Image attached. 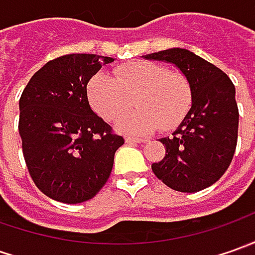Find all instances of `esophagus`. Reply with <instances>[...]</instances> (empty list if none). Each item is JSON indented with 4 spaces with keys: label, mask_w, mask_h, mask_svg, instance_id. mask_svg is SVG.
Segmentation results:
<instances>
[{
    "label": "esophagus",
    "mask_w": 255,
    "mask_h": 255,
    "mask_svg": "<svg viewBox=\"0 0 255 255\" xmlns=\"http://www.w3.org/2000/svg\"><path fill=\"white\" fill-rule=\"evenodd\" d=\"M125 142L129 143V144H134V143H142L143 139H136V137H125Z\"/></svg>",
    "instance_id": "obj_1"
}]
</instances>
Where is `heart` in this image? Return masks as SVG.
<instances>
[{
	"label": "heart",
	"mask_w": 255,
	"mask_h": 255,
	"mask_svg": "<svg viewBox=\"0 0 255 255\" xmlns=\"http://www.w3.org/2000/svg\"><path fill=\"white\" fill-rule=\"evenodd\" d=\"M91 106L106 122H115L133 103L136 111L118 123L128 134H147L159 126L170 130L187 116L193 102L189 78L166 66L137 61L116 69L115 76L96 74L88 82Z\"/></svg>",
	"instance_id": "1"
}]
</instances>
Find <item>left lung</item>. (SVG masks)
I'll return each instance as SVG.
<instances>
[{
  "mask_svg": "<svg viewBox=\"0 0 255 255\" xmlns=\"http://www.w3.org/2000/svg\"><path fill=\"white\" fill-rule=\"evenodd\" d=\"M143 58L174 65L189 78L193 89L187 116L170 137L160 139L166 154L159 163H153V173L173 190H203L224 174L236 152V88L221 69L189 49L170 48Z\"/></svg>",
  "mask_w": 255,
  "mask_h": 255,
  "instance_id": "obj_1",
  "label": "left lung"
}]
</instances>
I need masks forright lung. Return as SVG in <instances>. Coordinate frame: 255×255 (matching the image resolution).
I'll use <instances>...</instances> for the list:
<instances>
[{"mask_svg": "<svg viewBox=\"0 0 255 255\" xmlns=\"http://www.w3.org/2000/svg\"><path fill=\"white\" fill-rule=\"evenodd\" d=\"M113 58L69 54L34 74L19 99V136L36 187L61 203L92 199L108 181L122 136L91 109L86 86Z\"/></svg>", "mask_w": 255, "mask_h": 255, "instance_id": "obj_1", "label": "right lung"}]
</instances>
